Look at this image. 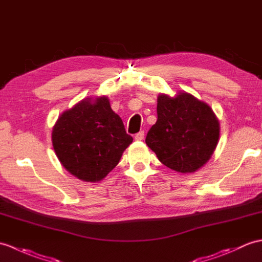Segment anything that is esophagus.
I'll return each instance as SVG.
<instances>
[{"label":"esophagus","instance_id":"esophagus-1","mask_svg":"<svg viewBox=\"0 0 262 262\" xmlns=\"http://www.w3.org/2000/svg\"><path fill=\"white\" fill-rule=\"evenodd\" d=\"M135 139H136V141H143V139H144V132L141 130L139 133H137L135 135Z\"/></svg>","mask_w":262,"mask_h":262}]
</instances>
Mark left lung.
<instances>
[{
    "label": "left lung",
    "instance_id": "8db88e82",
    "mask_svg": "<svg viewBox=\"0 0 262 262\" xmlns=\"http://www.w3.org/2000/svg\"><path fill=\"white\" fill-rule=\"evenodd\" d=\"M219 133V121L205 102L186 93L175 98L160 95L157 121L145 142L168 168L192 173L211 159Z\"/></svg>",
    "mask_w": 262,
    "mask_h": 262
}]
</instances>
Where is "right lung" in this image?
Listing matches in <instances>:
<instances>
[{"instance_id":"1","label":"right lung","mask_w":262,"mask_h":262,"mask_svg":"<svg viewBox=\"0 0 262 262\" xmlns=\"http://www.w3.org/2000/svg\"><path fill=\"white\" fill-rule=\"evenodd\" d=\"M132 142L107 97L78 102L58 118L52 130L59 161L67 171L86 182L106 178Z\"/></svg>"}]
</instances>
